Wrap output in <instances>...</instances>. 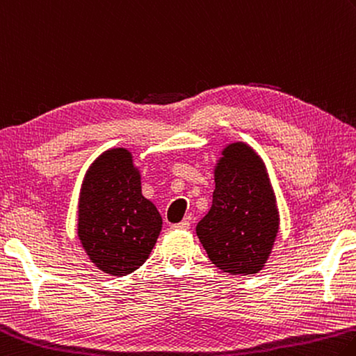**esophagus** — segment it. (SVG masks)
<instances>
[{"label": "esophagus", "instance_id": "obj_1", "mask_svg": "<svg viewBox=\"0 0 356 356\" xmlns=\"http://www.w3.org/2000/svg\"><path fill=\"white\" fill-rule=\"evenodd\" d=\"M172 229H180V230L190 229V221H188V219H184V221H180L179 224H174Z\"/></svg>", "mask_w": 356, "mask_h": 356}]
</instances>
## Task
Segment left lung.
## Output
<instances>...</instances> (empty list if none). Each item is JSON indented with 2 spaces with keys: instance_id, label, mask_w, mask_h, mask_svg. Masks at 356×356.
Here are the masks:
<instances>
[{
  "instance_id": "obj_1",
  "label": "left lung",
  "mask_w": 356,
  "mask_h": 356,
  "mask_svg": "<svg viewBox=\"0 0 356 356\" xmlns=\"http://www.w3.org/2000/svg\"><path fill=\"white\" fill-rule=\"evenodd\" d=\"M279 224L261 157L243 141L225 146L215 166L211 207L196 225L211 263L232 275L260 273L273 252Z\"/></svg>"
}]
</instances>
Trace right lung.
I'll list each match as a JSON object with an SVG mask.
<instances>
[{
  "label": "right lung",
  "mask_w": 356,
  "mask_h": 356,
  "mask_svg": "<svg viewBox=\"0 0 356 356\" xmlns=\"http://www.w3.org/2000/svg\"><path fill=\"white\" fill-rule=\"evenodd\" d=\"M161 216L141 195V176L124 147H112L86 172L77 236L95 266L122 277L137 270L157 243Z\"/></svg>",
  "instance_id": "obj_1"
}]
</instances>
